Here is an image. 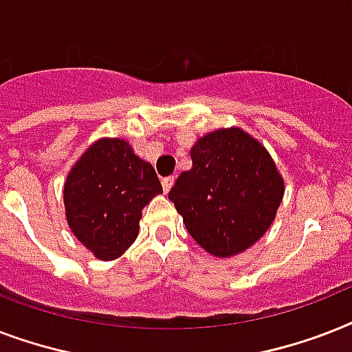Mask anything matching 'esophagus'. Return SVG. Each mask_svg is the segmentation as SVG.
I'll return each instance as SVG.
<instances>
[{
	"label": "esophagus",
	"instance_id": "1",
	"mask_svg": "<svg viewBox=\"0 0 352 352\" xmlns=\"http://www.w3.org/2000/svg\"><path fill=\"white\" fill-rule=\"evenodd\" d=\"M173 184H175V177H164L162 179V190H164V193L170 192Z\"/></svg>",
	"mask_w": 352,
	"mask_h": 352
}]
</instances>
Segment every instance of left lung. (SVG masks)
<instances>
[{"label":"left lung","mask_w":352,"mask_h":352,"mask_svg":"<svg viewBox=\"0 0 352 352\" xmlns=\"http://www.w3.org/2000/svg\"><path fill=\"white\" fill-rule=\"evenodd\" d=\"M192 168L168 193L193 239L215 257L248 250L267 234L285 195L276 162L241 127H221L197 138Z\"/></svg>","instance_id":"left-lung-1"}]
</instances>
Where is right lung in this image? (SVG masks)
<instances>
[{"label": "right lung", "mask_w": 352, "mask_h": 352, "mask_svg": "<svg viewBox=\"0 0 352 352\" xmlns=\"http://www.w3.org/2000/svg\"><path fill=\"white\" fill-rule=\"evenodd\" d=\"M162 193L153 166L124 138H98L69 170L65 219L73 235L100 261H113L138 235L142 208Z\"/></svg>", "instance_id": "obj_1"}]
</instances>
